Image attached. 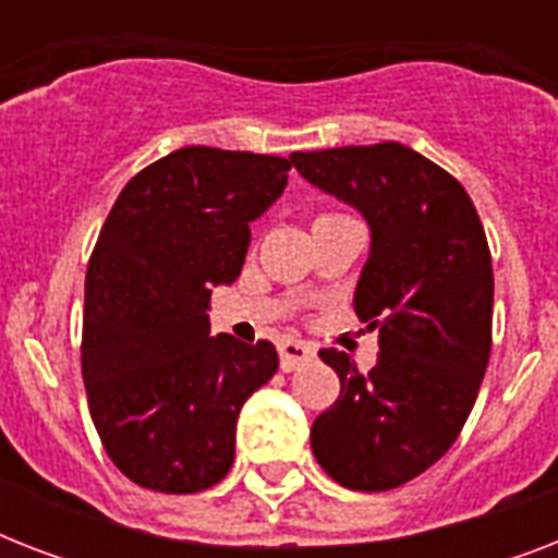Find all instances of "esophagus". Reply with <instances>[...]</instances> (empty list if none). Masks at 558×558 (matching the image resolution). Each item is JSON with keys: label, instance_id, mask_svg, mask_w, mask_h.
<instances>
[{"label": "esophagus", "instance_id": "esophagus-1", "mask_svg": "<svg viewBox=\"0 0 558 558\" xmlns=\"http://www.w3.org/2000/svg\"><path fill=\"white\" fill-rule=\"evenodd\" d=\"M278 350H280V367H283L287 373L310 365V362L315 359L313 344H306V341H298V339H283L278 344Z\"/></svg>", "mask_w": 558, "mask_h": 558}]
</instances>
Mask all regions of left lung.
Instances as JSON below:
<instances>
[{
  "instance_id": "left-lung-1",
  "label": "left lung",
  "mask_w": 558,
  "mask_h": 558,
  "mask_svg": "<svg viewBox=\"0 0 558 558\" xmlns=\"http://www.w3.org/2000/svg\"><path fill=\"white\" fill-rule=\"evenodd\" d=\"M310 182L371 228L353 306L379 330V362L359 373L339 350L322 359L341 393L313 423V454L332 481L385 493L451 449L475 405L493 350V257L458 179L405 144L292 153Z\"/></svg>"
}]
</instances>
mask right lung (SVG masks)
<instances>
[{"label": "right lung", "mask_w": 558, "mask_h": 558, "mask_svg": "<svg viewBox=\"0 0 558 558\" xmlns=\"http://www.w3.org/2000/svg\"><path fill=\"white\" fill-rule=\"evenodd\" d=\"M292 161L182 147L126 182L86 269L83 385L100 442L133 484L187 495L234 463L240 408L278 371L271 341L210 336L214 287L243 271Z\"/></svg>", "instance_id": "add662e5"}]
</instances>
